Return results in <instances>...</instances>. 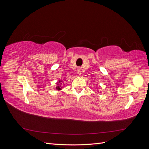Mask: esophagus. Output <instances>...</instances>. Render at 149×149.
<instances>
[{"instance_id":"1","label":"esophagus","mask_w":149,"mask_h":149,"mask_svg":"<svg viewBox=\"0 0 149 149\" xmlns=\"http://www.w3.org/2000/svg\"><path fill=\"white\" fill-rule=\"evenodd\" d=\"M78 74H81V68L80 67H79L78 68Z\"/></svg>"}]
</instances>
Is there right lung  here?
<instances>
[{
    "instance_id": "obj_1",
    "label": "right lung",
    "mask_w": 149,
    "mask_h": 149,
    "mask_svg": "<svg viewBox=\"0 0 149 149\" xmlns=\"http://www.w3.org/2000/svg\"><path fill=\"white\" fill-rule=\"evenodd\" d=\"M60 82H61V81H59V83ZM58 84H58V86L56 87V88L57 90H61V86H59Z\"/></svg>"
}]
</instances>
